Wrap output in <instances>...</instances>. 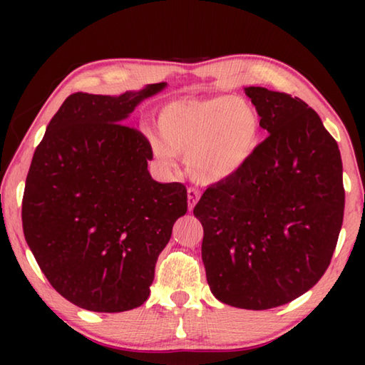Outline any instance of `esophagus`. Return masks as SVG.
<instances>
[{
    "label": "esophagus",
    "mask_w": 365,
    "mask_h": 365,
    "mask_svg": "<svg viewBox=\"0 0 365 365\" xmlns=\"http://www.w3.org/2000/svg\"><path fill=\"white\" fill-rule=\"evenodd\" d=\"M187 193H188V209H190V211H193V207L196 206L197 200H200V190L188 188Z\"/></svg>",
    "instance_id": "1"
}]
</instances>
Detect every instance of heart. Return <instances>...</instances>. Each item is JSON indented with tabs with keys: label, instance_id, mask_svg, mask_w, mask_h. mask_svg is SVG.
<instances>
[{
	"label": "heart",
	"instance_id": "1",
	"mask_svg": "<svg viewBox=\"0 0 365 365\" xmlns=\"http://www.w3.org/2000/svg\"><path fill=\"white\" fill-rule=\"evenodd\" d=\"M151 148L164 168L174 169L177 154L187 153V169L197 183H222L237 177L261 143V119L255 106L238 96L183 98L158 113Z\"/></svg>",
	"mask_w": 365,
	"mask_h": 365
}]
</instances>
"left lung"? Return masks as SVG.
<instances>
[{"mask_svg": "<svg viewBox=\"0 0 365 365\" xmlns=\"http://www.w3.org/2000/svg\"><path fill=\"white\" fill-rule=\"evenodd\" d=\"M269 137L237 177L209 187L193 209L212 294L264 311L293 301L331 261L344 212L335 138L299 98L246 86Z\"/></svg>", "mask_w": 365, "mask_h": 365, "instance_id": "1", "label": "left lung"}]
</instances>
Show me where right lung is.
<instances>
[{
	"label": "right lung",
	"mask_w": 365,
	"mask_h": 365,
	"mask_svg": "<svg viewBox=\"0 0 365 365\" xmlns=\"http://www.w3.org/2000/svg\"><path fill=\"white\" fill-rule=\"evenodd\" d=\"M168 83L119 96L73 93L36 146L22 200L30 251L51 287L86 311L150 296L158 256L187 212V188L148 172L150 141L123 120Z\"/></svg>",
	"instance_id": "1"
}]
</instances>
